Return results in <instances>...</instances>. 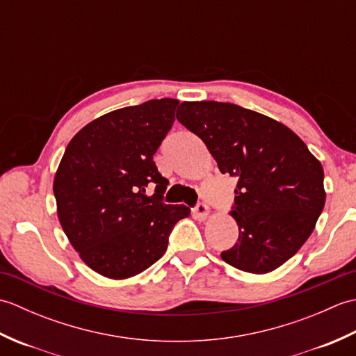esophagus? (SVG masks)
I'll return each mask as SVG.
<instances>
[{"label":"esophagus","instance_id":"34e87169","mask_svg":"<svg viewBox=\"0 0 356 356\" xmlns=\"http://www.w3.org/2000/svg\"><path fill=\"white\" fill-rule=\"evenodd\" d=\"M209 213H211V209L208 205H205V203H197V207L194 208V214L199 218V220H205V218H208Z\"/></svg>","mask_w":356,"mask_h":356}]
</instances>
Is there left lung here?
Instances as JSON below:
<instances>
[{
    "instance_id": "8db88e82",
    "label": "left lung",
    "mask_w": 356,
    "mask_h": 356,
    "mask_svg": "<svg viewBox=\"0 0 356 356\" xmlns=\"http://www.w3.org/2000/svg\"><path fill=\"white\" fill-rule=\"evenodd\" d=\"M177 120L205 143L223 174L238 179L231 216L238 241L222 259L268 274L298 252L326 202L318 159L291 128L229 102H182Z\"/></svg>"
}]
</instances>
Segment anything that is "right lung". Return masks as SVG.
Returning a JSON list of instances; mask_svg holds the SVG:
<instances>
[{"mask_svg":"<svg viewBox=\"0 0 356 356\" xmlns=\"http://www.w3.org/2000/svg\"><path fill=\"white\" fill-rule=\"evenodd\" d=\"M177 99H151L87 124L53 180L58 218L88 268L113 280L140 274L165 254L185 205L162 202L168 180L153 161L176 119ZM154 187L149 196L146 190Z\"/></svg>","mask_w":356,"mask_h":356,"instance_id":"add662e5","label":"right lung"}]
</instances>
